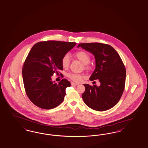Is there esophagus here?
I'll use <instances>...</instances> for the list:
<instances>
[{
	"label": "esophagus",
	"instance_id": "esophagus-1",
	"mask_svg": "<svg viewBox=\"0 0 148 148\" xmlns=\"http://www.w3.org/2000/svg\"><path fill=\"white\" fill-rule=\"evenodd\" d=\"M71 85L72 86H77L79 85V84L77 83H75V82H71Z\"/></svg>",
	"mask_w": 148,
	"mask_h": 148
}]
</instances>
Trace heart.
I'll return each mask as SVG.
<instances>
[{"instance_id":"obj_1","label":"heart","mask_w":148,"mask_h":148,"mask_svg":"<svg viewBox=\"0 0 148 148\" xmlns=\"http://www.w3.org/2000/svg\"><path fill=\"white\" fill-rule=\"evenodd\" d=\"M75 56L79 61H80L84 64L85 65L86 69H90V66L88 65V64L90 62V56L87 52L84 51H77L75 53ZM61 62L63 67H68L71 62L70 55L68 53L65 54L62 58ZM68 77H69L71 80L77 82H82L83 79V75L77 73H69L68 74Z\"/></svg>"}]
</instances>
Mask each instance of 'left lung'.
Wrapping results in <instances>:
<instances>
[{
  "mask_svg": "<svg viewBox=\"0 0 148 148\" xmlns=\"http://www.w3.org/2000/svg\"><path fill=\"white\" fill-rule=\"evenodd\" d=\"M81 47L95 56L96 68L90 80H98L101 85L84 84V103L93 110L102 112L114 107L125 89L126 68L119 55L112 46L99 42L82 43Z\"/></svg>",
  "mask_w": 148,
  "mask_h": 148,
  "instance_id": "left-lung-1",
  "label": "left lung"
}]
</instances>
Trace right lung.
<instances>
[{"instance_id": "right-lung-1", "label": "right lung", "mask_w": 148, "mask_h": 148, "mask_svg": "<svg viewBox=\"0 0 148 148\" xmlns=\"http://www.w3.org/2000/svg\"><path fill=\"white\" fill-rule=\"evenodd\" d=\"M75 45L73 42L46 41L37 42L31 49L22 68V77L26 94L36 106L51 109L63 101L71 82L63 79L57 84L51 77L63 69L62 58Z\"/></svg>"}]
</instances>
